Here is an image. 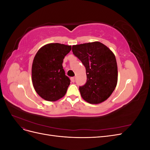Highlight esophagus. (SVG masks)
Segmentation results:
<instances>
[{
  "label": "esophagus",
  "instance_id": "1",
  "mask_svg": "<svg viewBox=\"0 0 150 150\" xmlns=\"http://www.w3.org/2000/svg\"><path fill=\"white\" fill-rule=\"evenodd\" d=\"M71 81L72 83H74V81H75L74 77H72V78H71Z\"/></svg>",
  "mask_w": 150,
  "mask_h": 150
}]
</instances>
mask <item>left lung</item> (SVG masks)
Returning <instances> with one entry per match:
<instances>
[{
    "label": "left lung",
    "mask_w": 150,
    "mask_h": 150,
    "mask_svg": "<svg viewBox=\"0 0 150 150\" xmlns=\"http://www.w3.org/2000/svg\"><path fill=\"white\" fill-rule=\"evenodd\" d=\"M72 51L86 67L87 81L79 88L84 100L90 104L106 100L114 91L117 82L115 54L98 41L74 45Z\"/></svg>",
    "instance_id": "1"
}]
</instances>
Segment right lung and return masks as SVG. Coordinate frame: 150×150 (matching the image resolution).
<instances>
[{
  "instance_id": "add662e5",
  "label": "right lung",
  "mask_w": 150,
  "mask_h": 150,
  "mask_svg": "<svg viewBox=\"0 0 150 150\" xmlns=\"http://www.w3.org/2000/svg\"><path fill=\"white\" fill-rule=\"evenodd\" d=\"M71 50V46L51 43L36 53L32 66V81L36 93L45 100L56 101L66 94L71 81L65 75L62 62Z\"/></svg>"
}]
</instances>
